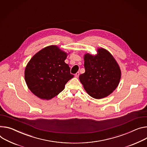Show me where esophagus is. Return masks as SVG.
<instances>
[{
	"mask_svg": "<svg viewBox=\"0 0 147 147\" xmlns=\"http://www.w3.org/2000/svg\"><path fill=\"white\" fill-rule=\"evenodd\" d=\"M79 75H80V73H79V72H77V73L75 74L74 76H75V77L78 78V76H79Z\"/></svg>",
	"mask_w": 147,
	"mask_h": 147,
	"instance_id": "esophagus-1",
	"label": "esophagus"
}]
</instances>
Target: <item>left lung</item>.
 <instances>
[{
    "label": "left lung",
    "instance_id": "1",
    "mask_svg": "<svg viewBox=\"0 0 147 147\" xmlns=\"http://www.w3.org/2000/svg\"><path fill=\"white\" fill-rule=\"evenodd\" d=\"M85 73L79 76L80 81L88 94L96 99L110 95L118 86L121 70L111 53L99 48L97 55L86 54Z\"/></svg>",
    "mask_w": 147,
    "mask_h": 147
}]
</instances>
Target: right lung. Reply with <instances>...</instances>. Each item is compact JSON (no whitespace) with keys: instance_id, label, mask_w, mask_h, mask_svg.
<instances>
[{"instance_id":"obj_1","label":"right lung","mask_w":147,"mask_h":147,"mask_svg":"<svg viewBox=\"0 0 147 147\" xmlns=\"http://www.w3.org/2000/svg\"><path fill=\"white\" fill-rule=\"evenodd\" d=\"M67 55L57 46H49L37 52L24 71L28 88L37 97L50 100L57 96L74 76L64 62Z\"/></svg>"}]
</instances>
